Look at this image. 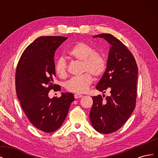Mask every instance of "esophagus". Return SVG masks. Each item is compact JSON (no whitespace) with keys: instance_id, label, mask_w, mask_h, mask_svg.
Masks as SVG:
<instances>
[{"instance_id":"esophagus-1","label":"esophagus","mask_w":158,"mask_h":158,"mask_svg":"<svg viewBox=\"0 0 158 158\" xmlns=\"http://www.w3.org/2000/svg\"><path fill=\"white\" fill-rule=\"evenodd\" d=\"M82 96H83L82 95L79 94H74V98H75V99H78V98H82Z\"/></svg>"}]
</instances>
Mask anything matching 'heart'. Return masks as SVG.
<instances>
[{
    "label": "heart",
    "mask_w": 158,
    "mask_h": 158,
    "mask_svg": "<svg viewBox=\"0 0 158 158\" xmlns=\"http://www.w3.org/2000/svg\"><path fill=\"white\" fill-rule=\"evenodd\" d=\"M73 58L82 61V71L86 73L80 76L71 78L65 83V88L69 92L84 93L88 90L93 82L92 74L95 77L102 76L106 69V61L99 52H95L94 47L85 42H78L68 51ZM55 72L60 78H64L67 76V63L60 57L55 64Z\"/></svg>",
    "instance_id": "heart-1"
}]
</instances>
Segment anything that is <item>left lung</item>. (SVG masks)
Instances as JSON below:
<instances>
[{
	"mask_svg": "<svg viewBox=\"0 0 158 158\" xmlns=\"http://www.w3.org/2000/svg\"><path fill=\"white\" fill-rule=\"evenodd\" d=\"M93 37L103 38L111 45L106 72L96 85L100 92L107 89L111 94L106 100L101 95L92 97L89 118L98 132L109 134L118 131L135 108L138 66L131 51L115 37L101 33Z\"/></svg>",
	"mask_w": 158,
	"mask_h": 158,
	"instance_id": "8db88e82",
	"label": "left lung"
}]
</instances>
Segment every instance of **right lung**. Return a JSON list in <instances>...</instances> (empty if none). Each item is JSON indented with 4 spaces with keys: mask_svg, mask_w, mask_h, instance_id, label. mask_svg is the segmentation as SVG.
Masks as SVG:
<instances>
[{
    "mask_svg": "<svg viewBox=\"0 0 158 158\" xmlns=\"http://www.w3.org/2000/svg\"><path fill=\"white\" fill-rule=\"evenodd\" d=\"M68 39L62 36H42L23 52L16 71V90L21 107L32 125L50 133L63 125L71 103L72 93H62L59 98H49V91L60 90L55 84V52Z\"/></svg>",
    "mask_w": 158,
    "mask_h": 158,
    "instance_id": "add662e5",
    "label": "right lung"
}]
</instances>
